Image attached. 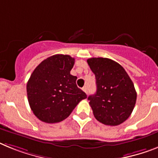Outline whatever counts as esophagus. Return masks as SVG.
Returning a JSON list of instances; mask_svg holds the SVG:
<instances>
[{
    "label": "esophagus",
    "instance_id": "obj_1",
    "mask_svg": "<svg viewBox=\"0 0 158 158\" xmlns=\"http://www.w3.org/2000/svg\"><path fill=\"white\" fill-rule=\"evenodd\" d=\"M82 90H83V91H84V92L85 93V94H87V93H88V89H87V86H84V87L82 88Z\"/></svg>",
    "mask_w": 158,
    "mask_h": 158
}]
</instances>
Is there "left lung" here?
Listing matches in <instances>:
<instances>
[{
	"label": "left lung",
	"instance_id": "1",
	"mask_svg": "<svg viewBox=\"0 0 158 158\" xmlns=\"http://www.w3.org/2000/svg\"><path fill=\"white\" fill-rule=\"evenodd\" d=\"M87 62L96 77L97 92L88 98L94 117L106 125L123 123L137 100L133 81L123 67L111 59L92 57Z\"/></svg>",
	"mask_w": 158,
	"mask_h": 158
}]
</instances>
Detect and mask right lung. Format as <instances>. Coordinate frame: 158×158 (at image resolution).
<instances>
[{
    "instance_id": "add662e5",
    "label": "right lung",
    "mask_w": 158,
    "mask_h": 158,
    "mask_svg": "<svg viewBox=\"0 0 158 158\" xmlns=\"http://www.w3.org/2000/svg\"><path fill=\"white\" fill-rule=\"evenodd\" d=\"M74 61L69 55H53L39 64L31 74L26 86L28 101L40 121L60 122L87 98L77 86V77L70 74Z\"/></svg>"
}]
</instances>
